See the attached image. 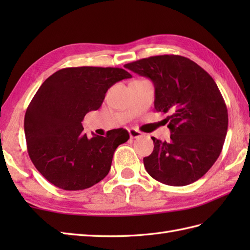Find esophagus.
<instances>
[{
  "label": "esophagus",
  "mask_w": 250,
  "mask_h": 250,
  "mask_svg": "<svg viewBox=\"0 0 250 250\" xmlns=\"http://www.w3.org/2000/svg\"><path fill=\"white\" fill-rule=\"evenodd\" d=\"M129 134H130V137H132V139H137V137H141L143 135L141 131L136 130L134 128H132V129L129 130Z\"/></svg>",
  "instance_id": "esophagus-1"
}]
</instances>
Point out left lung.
I'll return each instance as SVG.
<instances>
[{"mask_svg": "<svg viewBox=\"0 0 250 250\" xmlns=\"http://www.w3.org/2000/svg\"><path fill=\"white\" fill-rule=\"evenodd\" d=\"M155 86V109L167 117L171 141L156 137L153 151L144 158L148 174L169 186H186L213 167L224 146L228 110L215 81L186 57L163 55L125 65Z\"/></svg>", "mask_w": 250, "mask_h": 250, "instance_id": "obj_1", "label": "left lung"}]
</instances>
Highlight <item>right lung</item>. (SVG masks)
Listing matches in <instances>:
<instances>
[{
    "instance_id": "right-lung-1",
    "label": "right lung",
    "mask_w": 250,
    "mask_h": 250,
    "mask_svg": "<svg viewBox=\"0 0 250 250\" xmlns=\"http://www.w3.org/2000/svg\"><path fill=\"white\" fill-rule=\"evenodd\" d=\"M119 67H66L42 83L24 116L31 161L43 176L63 190H83L108 174L116 148L129 140L125 129L106 136L83 133L87 113L102 105L117 82L131 78Z\"/></svg>"
}]
</instances>
